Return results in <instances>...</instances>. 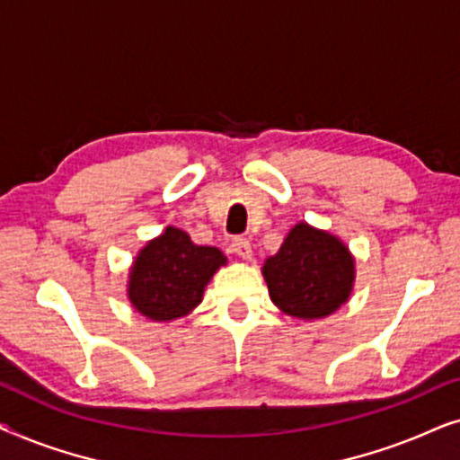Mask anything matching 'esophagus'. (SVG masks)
I'll use <instances>...</instances> for the list:
<instances>
[{"label": "esophagus", "instance_id": "1", "mask_svg": "<svg viewBox=\"0 0 460 460\" xmlns=\"http://www.w3.org/2000/svg\"><path fill=\"white\" fill-rule=\"evenodd\" d=\"M232 251L244 261H249L251 255H253V249H251V243L247 238H234V241H232Z\"/></svg>", "mask_w": 460, "mask_h": 460}]
</instances>
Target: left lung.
I'll use <instances>...</instances> for the list:
<instances>
[{
    "label": "left lung",
    "mask_w": 460,
    "mask_h": 460,
    "mask_svg": "<svg viewBox=\"0 0 460 460\" xmlns=\"http://www.w3.org/2000/svg\"><path fill=\"white\" fill-rule=\"evenodd\" d=\"M272 304L299 320H318L348 304L356 282V257L329 230L295 224L261 266Z\"/></svg>",
    "instance_id": "left-lung-1"
}]
</instances>
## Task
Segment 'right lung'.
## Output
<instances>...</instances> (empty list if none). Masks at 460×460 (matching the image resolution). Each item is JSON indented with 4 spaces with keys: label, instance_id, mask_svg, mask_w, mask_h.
Segmentation results:
<instances>
[{
    "label": "right lung",
    "instance_id": "1",
    "mask_svg": "<svg viewBox=\"0 0 460 460\" xmlns=\"http://www.w3.org/2000/svg\"><path fill=\"white\" fill-rule=\"evenodd\" d=\"M226 263L228 257L217 247L192 243L188 232L167 226L131 261L128 299L153 323L184 318L203 301L213 274Z\"/></svg>",
    "mask_w": 460,
    "mask_h": 460
}]
</instances>
